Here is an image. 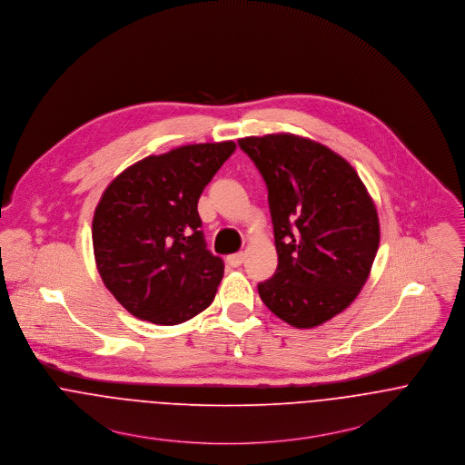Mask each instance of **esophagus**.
Listing matches in <instances>:
<instances>
[{
  "mask_svg": "<svg viewBox=\"0 0 465 465\" xmlns=\"http://www.w3.org/2000/svg\"><path fill=\"white\" fill-rule=\"evenodd\" d=\"M226 260H228V263H230L232 267H239V265L244 262V255H242V253H235V255H230Z\"/></svg>",
  "mask_w": 465,
  "mask_h": 465,
  "instance_id": "1",
  "label": "esophagus"
}]
</instances>
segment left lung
<instances>
[{
    "mask_svg": "<svg viewBox=\"0 0 465 465\" xmlns=\"http://www.w3.org/2000/svg\"><path fill=\"white\" fill-rule=\"evenodd\" d=\"M265 185L278 267L258 283L265 307L296 328L348 309L380 244L376 207L361 176L330 148L292 134L239 139Z\"/></svg>",
    "mask_w": 465,
    "mask_h": 465,
    "instance_id": "8db88e82",
    "label": "left lung"
}]
</instances>
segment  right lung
Masks as SVG:
<instances>
[{"label": "right lung", "mask_w": 465, "mask_h": 465, "mask_svg": "<svg viewBox=\"0 0 465 465\" xmlns=\"http://www.w3.org/2000/svg\"><path fill=\"white\" fill-rule=\"evenodd\" d=\"M233 141L189 144L115 176L94 210L93 248L104 287L132 315L180 324L213 302L224 263L207 250L198 200Z\"/></svg>", "instance_id": "right-lung-1"}]
</instances>
